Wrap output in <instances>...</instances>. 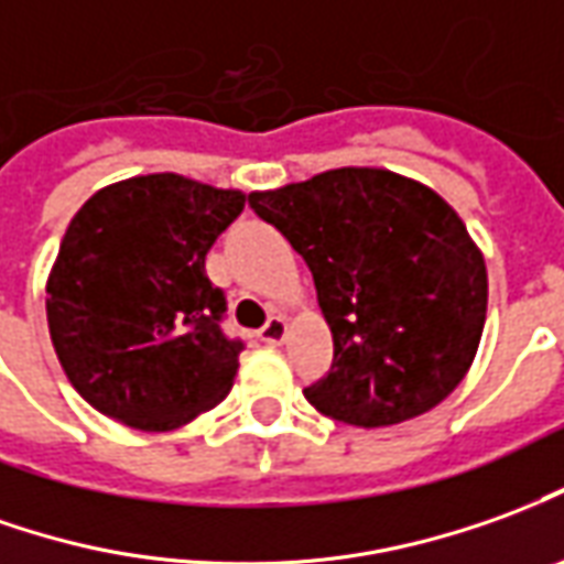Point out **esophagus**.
I'll use <instances>...</instances> for the list:
<instances>
[{"label":"esophagus","instance_id":"obj_1","mask_svg":"<svg viewBox=\"0 0 564 564\" xmlns=\"http://www.w3.org/2000/svg\"><path fill=\"white\" fill-rule=\"evenodd\" d=\"M286 329H290V326H286V321H283V317H271V321L262 326L259 338H262L265 345H281L283 338H286Z\"/></svg>","mask_w":564,"mask_h":564}]
</instances>
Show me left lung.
<instances>
[{"label":"left lung","instance_id":"8db88e82","mask_svg":"<svg viewBox=\"0 0 564 564\" xmlns=\"http://www.w3.org/2000/svg\"><path fill=\"white\" fill-rule=\"evenodd\" d=\"M250 207L308 262L333 369L305 388L317 412L391 427L440 405L474 366L488 271L455 207L384 167H336L250 192Z\"/></svg>","mask_w":564,"mask_h":564}]
</instances>
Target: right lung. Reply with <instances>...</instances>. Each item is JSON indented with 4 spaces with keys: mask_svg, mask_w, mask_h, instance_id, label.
<instances>
[{
    "mask_svg": "<svg viewBox=\"0 0 564 564\" xmlns=\"http://www.w3.org/2000/svg\"><path fill=\"white\" fill-rule=\"evenodd\" d=\"M247 195L180 173L94 192L66 226L45 283L51 345L69 384L133 431L183 427L226 400L241 341L219 329L204 256Z\"/></svg>",
    "mask_w": 564,
    "mask_h": 564,
    "instance_id": "add662e5",
    "label": "right lung"
}]
</instances>
